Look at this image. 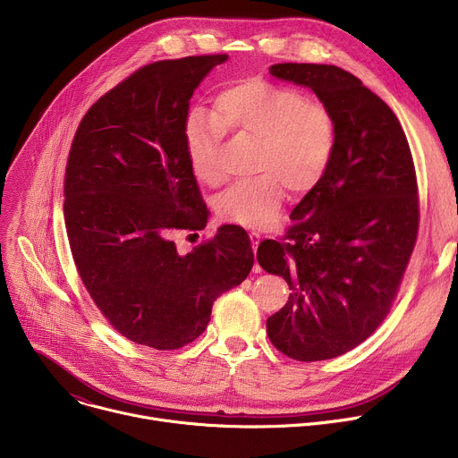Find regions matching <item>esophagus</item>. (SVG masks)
Returning <instances> with one entry per match:
<instances>
[{"label": "esophagus", "mask_w": 458, "mask_h": 458, "mask_svg": "<svg viewBox=\"0 0 458 458\" xmlns=\"http://www.w3.org/2000/svg\"><path fill=\"white\" fill-rule=\"evenodd\" d=\"M250 241H251L253 253H257V248H259V242H260V235L257 232H250ZM255 272H260V267L257 263H255Z\"/></svg>", "instance_id": "34e87169"}]
</instances>
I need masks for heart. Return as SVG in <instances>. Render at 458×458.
Wrapping results in <instances>:
<instances>
[{
	"label": "heart",
	"mask_w": 458,
	"mask_h": 458,
	"mask_svg": "<svg viewBox=\"0 0 458 458\" xmlns=\"http://www.w3.org/2000/svg\"><path fill=\"white\" fill-rule=\"evenodd\" d=\"M223 132L257 141L259 175L233 184L217 201L219 217L244 228L272 225L286 186L292 193L310 191L328 170L337 140L328 106L260 78L226 85L214 98L212 115L193 114L184 124L190 170L208 186L226 179L219 161Z\"/></svg>",
	"instance_id": "1"
}]
</instances>
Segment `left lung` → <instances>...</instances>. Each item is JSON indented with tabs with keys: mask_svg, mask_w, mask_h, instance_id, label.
Listing matches in <instances>:
<instances>
[{
	"mask_svg": "<svg viewBox=\"0 0 458 458\" xmlns=\"http://www.w3.org/2000/svg\"><path fill=\"white\" fill-rule=\"evenodd\" d=\"M277 80L315 92L335 119L328 170L257 260L292 293L267 320L272 344L302 360L339 357L384 320L417 241V177L404 130L378 96L335 64L277 63Z\"/></svg>",
	"mask_w": 458,
	"mask_h": 458,
	"instance_id": "left-lung-1",
	"label": "left lung"
}]
</instances>
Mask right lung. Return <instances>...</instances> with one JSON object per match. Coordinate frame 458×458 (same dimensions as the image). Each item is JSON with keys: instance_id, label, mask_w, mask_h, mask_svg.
<instances>
[{"instance_id": "right-lung-1", "label": "right lung", "mask_w": 458, "mask_h": 458, "mask_svg": "<svg viewBox=\"0 0 458 458\" xmlns=\"http://www.w3.org/2000/svg\"><path fill=\"white\" fill-rule=\"evenodd\" d=\"M226 54L156 61L81 119L64 175V226L96 306L126 339L177 350L198 339L214 301L253 267L248 233L225 225L181 255L174 230L207 226L184 148L193 90Z\"/></svg>"}]
</instances>
